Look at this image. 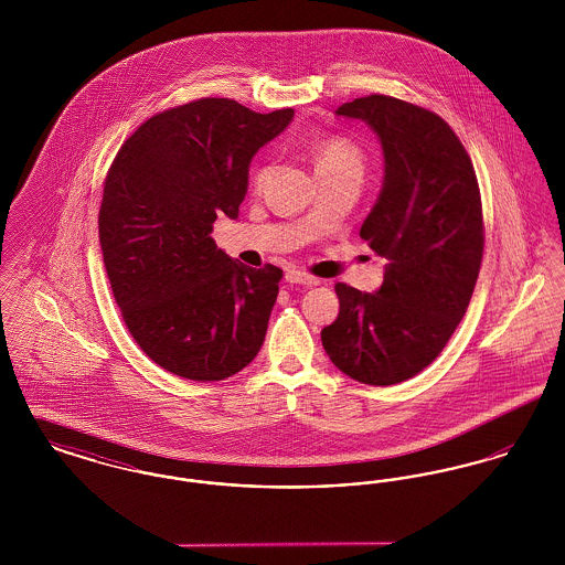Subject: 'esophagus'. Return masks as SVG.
Segmentation results:
<instances>
[{
  "label": "esophagus",
  "mask_w": 565,
  "mask_h": 565,
  "mask_svg": "<svg viewBox=\"0 0 565 565\" xmlns=\"http://www.w3.org/2000/svg\"><path fill=\"white\" fill-rule=\"evenodd\" d=\"M286 281H290V284H302V286H318V284H320L318 277H313V275L298 269L288 270V273H286Z\"/></svg>",
  "instance_id": "1"
}]
</instances>
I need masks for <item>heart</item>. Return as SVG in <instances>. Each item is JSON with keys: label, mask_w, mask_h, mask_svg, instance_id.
<instances>
[{"label": "heart", "mask_w": 565, "mask_h": 565, "mask_svg": "<svg viewBox=\"0 0 565 565\" xmlns=\"http://www.w3.org/2000/svg\"><path fill=\"white\" fill-rule=\"evenodd\" d=\"M313 161H316L318 173L320 171H341V169H351V171L362 173V164H364L362 150L351 139L339 137V135L320 139L313 146ZM265 178H267V167L260 164L252 173V184L256 189H260Z\"/></svg>", "instance_id": "heart-1"}]
</instances>
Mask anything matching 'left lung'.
<instances>
[{
    "instance_id": "1",
    "label": "left lung",
    "mask_w": 565,
    "mask_h": 565,
    "mask_svg": "<svg viewBox=\"0 0 565 565\" xmlns=\"http://www.w3.org/2000/svg\"><path fill=\"white\" fill-rule=\"evenodd\" d=\"M337 114L381 141L383 189L360 237L387 265L375 295L334 286L341 309L322 345L351 379L394 385L438 358L468 309L483 260L481 192L459 137L430 109L369 95Z\"/></svg>"
}]
</instances>
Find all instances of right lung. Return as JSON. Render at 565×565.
Returning <instances> with one entry per match:
<instances>
[{
	"label": "right lung",
	"instance_id": "obj_1",
	"mask_svg": "<svg viewBox=\"0 0 565 565\" xmlns=\"http://www.w3.org/2000/svg\"><path fill=\"white\" fill-rule=\"evenodd\" d=\"M292 118L196 99L148 118L109 167L99 210L109 286L135 343L173 375L222 381L263 348L284 273L237 263L212 231L217 215H239L249 162Z\"/></svg>",
	"mask_w": 565,
	"mask_h": 565
}]
</instances>
